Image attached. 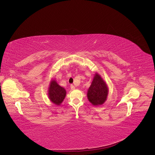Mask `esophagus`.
I'll return each instance as SVG.
<instances>
[{"instance_id":"esophagus-1","label":"esophagus","mask_w":155,"mask_h":155,"mask_svg":"<svg viewBox=\"0 0 155 155\" xmlns=\"http://www.w3.org/2000/svg\"><path fill=\"white\" fill-rule=\"evenodd\" d=\"M70 87H71V89L72 90H74V89H75V86H74V85H72V84H71Z\"/></svg>"}]
</instances>
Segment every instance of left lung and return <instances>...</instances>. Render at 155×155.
I'll return each instance as SVG.
<instances>
[{
	"label": "left lung",
	"mask_w": 155,
	"mask_h": 155,
	"mask_svg": "<svg viewBox=\"0 0 155 155\" xmlns=\"http://www.w3.org/2000/svg\"><path fill=\"white\" fill-rule=\"evenodd\" d=\"M108 89L101 77L96 74L87 92L89 101L94 106L103 104L106 100Z\"/></svg>",
	"instance_id": "8db88e82"
}]
</instances>
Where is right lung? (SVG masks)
Listing matches in <instances>:
<instances>
[{
	"instance_id": "right-lung-1",
	"label": "right lung",
	"mask_w": 155,
	"mask_h": 155,
	"mask_svg": "<svg viewBox=\"0 0 155 155\" xmlns=\"http://www.w3.org/2000/svg\"><path fill=\"white\" fill-rule=\"evenodd\" d=\"M66 94L63 87L60 86L55 80L51 81L49 88V97L53 103L60 105L63 102Z\"/></svg>"
}]
</instances>
